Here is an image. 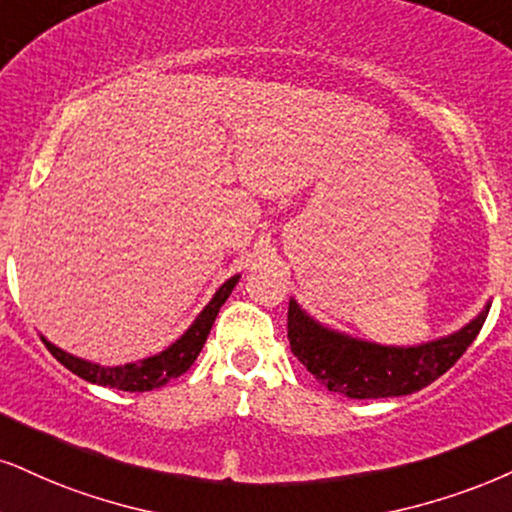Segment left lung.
Instances as JSON below:
<instances>
[{
	"mask_svg": "<svg viewBox=\"0 0 512 512\" xmlns=\"http://www.w3.org/2000/svg\"><path fill=\"white\" fill-rule=\"evenodd\" d=\"M489 308L491 304L458 332L434 342L384 346L325 327L289 299L287 337L294 356L330 391L349 399H389L420 391L444 375L475 342Z\"/></svg>",
	"mask_w": 512,
	"mask_h": 512,
	"instance_id": "1",
	"label": "left lung"
}]
</instances>
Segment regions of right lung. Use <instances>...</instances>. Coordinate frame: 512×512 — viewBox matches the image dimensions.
I'll return each mask as SVG.
<instances>
[{
  "instance_id": "add662e5",
  "label": "right lung",
  "mask_w": 512,
  "mask_h": 512,
  "mask_svg": "<svg viewBox=\"0 0 512 512\" xmlns=\"http://www.w3.org/2000/svg\"><path fill=\"white\" fill-rule=\"evenodd\" d=\"M239 282V275L230 277V280L223 282L213 299L204 306V311L197 315L192 325L187 327V332L182 334L180 339H175L168 349H163L156 356L142 358L137 363H125V365H99L92 361H85V358L73 356V353H66L59 346H54L49 339L42 337L44 346H47L49 353L59 361L63 368H68L73 375L82 377V380L92 384H102V387L121 389V391H151L159 389L163 384H168L175 377H180L182 372L192 368V363L197 361L199 351L204 349L208 332H211L213 323H216V315L220 306L225 304L227 296L232 294V289Z\"/></svg>"
}]
</instances>
